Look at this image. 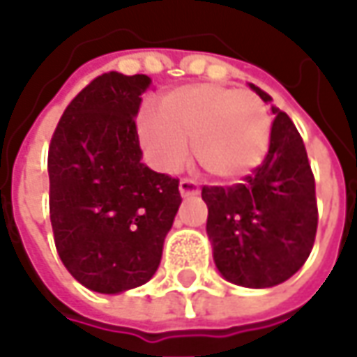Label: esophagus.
Instances as JSON below:
<instances>
[{"label": "esophagus", "instance_id": "esophagus-1", "mask_svg": "<svg viewBox=\"0 0 357 357\" xmlns=\"http://www.w3.org/2000/svg\"><path fill=\"white\" fill-rule=\"evenodd\" d=\"M178 190H181V197H190V195H199L200 192L199 185L190 178H183L178 183Z\"/></svg>", "mask_w": 357, "mask_h": 357}]
</instances>
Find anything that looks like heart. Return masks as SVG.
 Masks as SVG:
<instances>
[{"instance_id": "obj_1", "label": "heart", "mask_w": 357, "mask_h": 357, "mask_svg": "<svg viewBox=\"0 0 357 357\" xmlns=\"http://www.w3.org/2000/svg\"><path fill=\"white\" fill-rule=\"evenodd\" d=\"M272 119L250 91L199 83L171 91L162 113L144 111L139 135L158 169L178 171L188 141L199 165L214 178L234 181L252 172L266 155Z\"/></svg>"}]
</instances>
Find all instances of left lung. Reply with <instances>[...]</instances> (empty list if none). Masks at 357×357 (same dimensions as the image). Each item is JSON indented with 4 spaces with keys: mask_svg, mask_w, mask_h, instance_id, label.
Instances as JSON below:
<instances>
[{
    "mask_svg": "<svg viewBox=\"0 0 357 357\" xmlns=\"http://www.w3.org/2000/svg\"><path fill=\"white\" fill-rule=\"evenodd\" d=\"M262 101L270 95L250 85ZM268 155L244 183L202 186L208 206L206 232L214 264L232 284L270 288L286 282L308 260L316 228V183L306 146L278 107Z\"/></svg>",
    "mask_w": 357,
    "mask_h": 357,
    "instance_id": "obj_1",
    "label": "left lung"
}]
</instances>
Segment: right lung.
Returning a JSON list of instances; mask_svg holds the SVG:
<instances>
[{"label":"right lung","instance_id":"right-lung-1","mask_svg":"<svg viewBox=\"0 0 357 357\" xmlns=\"http://www.w3.org/2000/svg\"><path fill=\"white\" fill-rule=\"evenodd\" d=\"M146 75L93 79L67 105L47 157L49 216L59 258L85 288L119 294L160 264L181 206L178 178L141 162L135 117Z\"/></svg>","mask_w":357,"mask_h":357}]
</instances>
